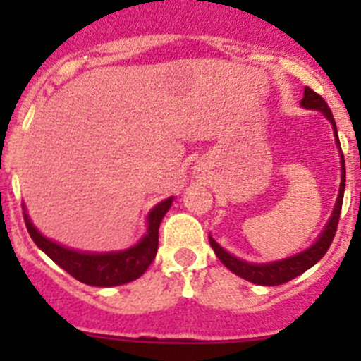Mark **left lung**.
I'll list each match as a JSON object with an SVG mask.
<instances>
[{
	"instance_id": "left-lung-1",
	"label": "left lung",
	"mask_w": 361,
	"mask_h": 361,
	"mask_svg": "<svg viewBox=\"0 0 361 361\" xmlns=\"http://www.w3.org/2000/svg\"><path fill=\"white\" fill-rule=\"evenodd\" d=\"M302 106L309 108V110H319L326 118L332 122L334 130H336L337 136V127H336V120H334L332 111H330L329 104L326 101L319 96L318 92H314L312 89L305 87L304 90V99H302ZM337 145L338 143V136H337ZM341 162H342V176H341V188H338V197H337V204L334 207V213L330 221L326 224L325 231L323 234L319 235L318 241L311 246L309 250L302 251V253L295 255V257L286 258V260H279V262H272V264H248V262H243L239 258L232 257L228 255L227 251L216 245L213 239L209 238V245L211 248L214 250L216 257L220 258L221 264L225 265L227 269H231L234 274L241 276L245 278L246 281L255 283V285H264V286H276V285H283V283H288L290 279L297 278L300 276L302 272L307 271L309 267L316 264L318 260H322L323 255L326 253L334 241V235L337 232V225H338V218H341V209H342V199H344V187H345V166H344V157L341 155Z\"/></svg>"
}]
</instances>
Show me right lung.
Here are the masks:
<instances>
[{"mask_svg": "<svg viewBox=\"0 0 361 361\" xmlns=\"http://www.w3.org/2000/svg\"><path fill=\"white\" fill-rule=\"evenodd\" d=\"M171 202H173V197L157 204L148 214L147 235L136 246L126 251H118V253H82V251L68 250L57 243H52L50 239L43 238L32 227L31 220L25 213L24 221L36 246L45 251L59 267H63L73 278L90 286H118L143 276L145 271L154 262L159 248V225L164 214L171 207Z\"/></svg>", "mask_w": 361, "mask_h": 361, "instance_id": "obj_1", "label": "right lung"}]
</instances>
